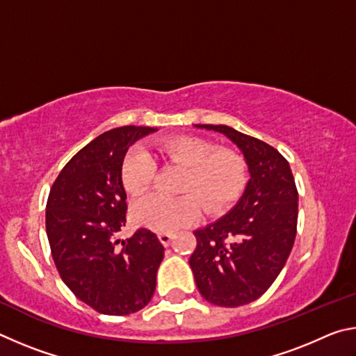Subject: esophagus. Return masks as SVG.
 <instances>
[{
    "mask_svg": "<svg viewBox=\"0 0 356 356\" xmlns=\"http://www.w3.org/2000/svg\"><path fill=\"white\" fill-rule=\"evenodd\" d=\"M159 240L161 242V245L168 246V245L171 243V240H172V234H170V232H160L159 234Z\"/></svg>",
    "mask_w": 356,
    "mask_h": 356,
    "instance_id": "esophagus-1",
    "label": "esophagus"
}]
</instances>
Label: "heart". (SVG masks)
<instances>
[{
	"mask_svg": "<svg viewBox=\"0 0 356 356\" xmlns=\"http://www.w3.org/2000/svg\"><path fill=\"white\" fill-rule=\"evenodd\" d=\"M156 154L166 163L186 168L179 184L182 196L149 195L138 200L131 215L138 225L156 232H171L200 220L202 209L215 215L227 209L243 190L246 166L231 149L195 136H177L156 144ZM156 165L146 150L125 155L120 179L130 195L138 196L152 186Z\"/></svg>",
	"mask_w": 356,
	"mask_h": 356,
	"instance_id": "1",
	"label": "heart"
}]
</instances>
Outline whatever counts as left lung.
I'll list each match as a JSON object with an SVG mask.
<instances>
[{
  "mask_svg": "<svg viewBox=\"0 0 356 356\" xmlns=\"http://www.w3.org/2000/svg\"><path fill=\"white\" fill-rule=\"evenodd\" d=\"M196 127L226 135L248 165L243 196L222 218L195 231L190 257L202 297L237 308L267 292L284 267L297 236L298 191L289 161L270 144L227 125Z\"/></svg>",
  "mask_w": 356,
  "mask_h": 356,
  "instance_id": "8db88e82",
  "label": "left lung"
}]
</instances>
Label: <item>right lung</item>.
<instances>
[{
  "mask_svg": "<svg viewBox=\"0 0 356 356\" xmlns=\"http://www.w3.org/2000/svg\"><path fill=\"white\" fill-rule=\"evenodd\" d=\"M156 129L125 125L95 138L59 172L47 201L45 226L53 261L78 300L100 314L127 316L155 291L163 245L140 227L127 240V195L120 170L129 147Z\"/></svg>",
  "mask_w": 356,
  "mask_h": 356,
  "instance_id": "add662e5",
  "label": "right lung"
}]
</instances>
